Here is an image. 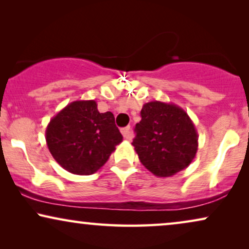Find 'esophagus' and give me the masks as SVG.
Wrapping results in <instances>:
<instances>
[{
  "label": "esophagus",
  "mask_w": 249,
  "mask_h": 249,
  "mask_svg": "<svg viewBox=\"0 0 249 249\" xmlns=\"http://www.w3.org/2000/svg\"><path fill=\"white\" fill-rule=\"evenodd\" d=\"M121 132H122V135H124V137L125 138V139H128V141H130V139L132 138V132H131V130H130V127H125V128H124L121 130Z\"/></svg>",
  "instance_id": "obj_1"
}]
</instances>
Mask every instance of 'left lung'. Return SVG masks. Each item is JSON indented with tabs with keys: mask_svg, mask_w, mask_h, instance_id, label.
Here are the masks:
<instances>
[{
	"mask_svg": "<svg viewBox=\"0 0 249 249\" xmlns=\"http://www.w3.org/2000/svg\"><path fill=\"white\" fill-rule=\"evenodd\" d=\"M132 146L148 171L160 178L186 169L198 148V135L187 112L178 105L153 101L144 104Z\"/></svg>",
	"mask_w": 249,
	"mask_h": 249,
	"instance_id": "obj_1",
	"label": "left lung"
}]
</instances>
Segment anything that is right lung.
I'll return each instance as SVG.
<instances>
[{"instance_id":"1","label":"right lung","mask_w":249,"mask_h":249,"mask_svg":"<svg viewBox=\"0 0 249 249\" xmlns=\"http://www.w3.org/2000/svg\"><path fill=\"white\" fill-rule=\"evenodd\" d=\"M46 144L54 160L73 175H93L110 158L122 135L111 112L100 113L97 103L74 101L51 119Z\"/></svg>"}]
</instances>
